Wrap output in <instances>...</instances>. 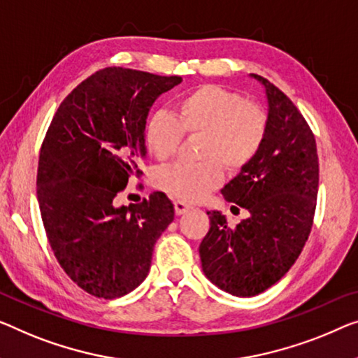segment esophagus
<instances>
[{"mask_svg":"<svg viewBox=\"0 0 358 358\" xmlns=\"http://www.w3.org/2000/svg\"><path fill=\"white\" fill-rule=\"evenodd\" d=\"M173 206H175V212H177V215H183V213L193 209L189 204H186V202H181V201H175Z\"/></svg>","mask_w":358,"mask_h":358,"instance_id":"obj_1","label":"esophagus"}]
</instances>
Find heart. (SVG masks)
<instances>
[{
	"label": "heart",
	"mask_w": 358,
	"mask_h": 358,
	"mask_svg": "<svg viewBox=\"0 0 358 358\" xmlns=\"http://www.w3.org/2000/svg\"><path fill=\"white\" fill-rule=\"evenodd\" d=\"M266 131L268 115L262 106L218 85H201L177 101L175 117L154 112L145 122V145L159 161L175 156L183 133L202 135V162L162 167L154 183L181 202L201 201L222 183L223 167L238 173L257 157Z\"/></svg>",
	"instance_id": "1"
}]
</instances>
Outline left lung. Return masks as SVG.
Masks as SVG:
<instances>
[{
	"label": "left lung",
	"instance_id": "left-lung-1",
	"mask_svg": "<svg viewBox=\"0 0 358 358\" xmlns=\"http://www.w3.org/2000/svg\"><path fill=\"white\" fill-rule=\"evenodd\" d=\"M252 77L265 87L268 131L257 157L222 189L249 217L230 228L222 212H207L210 230L199 246L204 275L238 297L257 296L289 271L310 234L318 194L310 127L280 88Z\"/></svg>",
	"mask_w": 358,
	"mask_h": 358
}]
</instances>
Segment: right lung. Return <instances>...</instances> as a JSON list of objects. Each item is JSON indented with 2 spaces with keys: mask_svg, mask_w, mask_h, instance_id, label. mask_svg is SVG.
Wrapping results in <instances>:
<instances>
[{
  "mask_svg": "<svg viewBox=\"0 0 358 358\" xmlns=\"http://www.w3.org/2000/svg\"><path fill=\"white\" fill-rule=\"evenodd\" d=\"M178 83V76L106 67L62 101L43 140L36 196L48 241L69 278L94 297L140 286L154 244L173 222L161 191L122 207L115 197L141 173L149 109Z\"/></svg>",
  "mask_w": 358,
  "mask_h": 358,
  "instance_id": "obj_1",
  "label": "right lung"
}]
</instances>
